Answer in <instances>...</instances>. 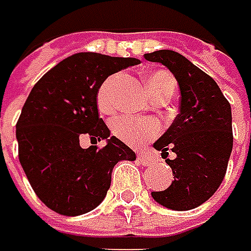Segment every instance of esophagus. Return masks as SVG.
<instances>
[{
	"label": "esophagus",
	"mask_w": 251,
	"mask_h": 251,
	"mask_svg": "<svg viewBox=\"0 0 251 251\" xmlns=\"http://www.w3.org/2000/svg\"><path fill=\"white\" fill-rule=\"evenodd\" d=\"M138 161H140V164L144 165V167H151V165H154V162H155L154 158L147 155V154H138Z\"/></svg>",
	"instance_id": "34e87169"
}]
</instances>
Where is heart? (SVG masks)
<instances>
[{"label":"heart","mask_w":251,"mask_h":251,"mask_svg":"<svg viewBox=\"0 0 251 251\" xmlns=\"http://www.w3.org/2000/svg\"><path fill=\"white\" fill-rule=\"evenodd\" d=\"M116 79H117V75L110 76L99 89L97 104L103 111H110L113 108L111 89ZM145 82H147V92L151 96V99H157V97L168 99L169 96L174 93L175 86H176L172 75L165 70H150L145 75ZM111 130L114 132V135L119 137L126 144L138 147V145L144 144L147 140H151L158 135L161 127L155 120L123 116V117L113 120Z\"/></svg>","instance_id":"b5f03b06"}]
</instances>
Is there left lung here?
I'll use <instances>...</instances> for the list:
<instances>
[{"label": "left lung", "mask_w": 251, "mask_h": 251, "mask_svg": "<svg viewBox=\"0 0 251 251\" xmlns=\"http://www.w3.org/2000/svg\"><path fill=\"white\" fill-rule=\"evenodd\" d=\"M144 57L164 65L181 92L179 114L154 143L162 157L175 152L165 159L174 181L151 196L161 206L191 210L206 202L225 178L233 148L232 108L218 83L181 53L161 49Z\"/></svg>", "instance_id": "left-lung-1"}]
</instances>
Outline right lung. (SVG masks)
I'll return each instance as SVG.
<instances>
[{"instance_id":"right-lung-1","label":"right lung","mask_w":251,"mask_h":251,"mask_svg":"<svg viewBox=\"0 0 251 251\" xmlns=\"http://www.w3.org/2000/svg\"><path fill=\"white\" fill-rule=\"evenodd\" d=\"M135 57L80 52L59 62L32 87L17 123L19 162L46 206L79 216L106 198L119 161H135L99 117L97 93L108 76L138 65ZM106 139L103 149L80 147V137Z\"/></svg>"}]
</instances>
